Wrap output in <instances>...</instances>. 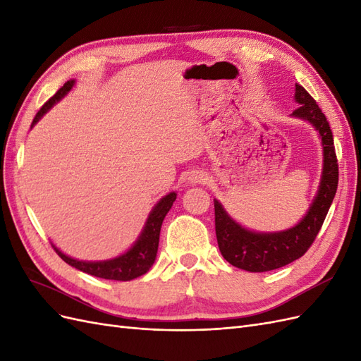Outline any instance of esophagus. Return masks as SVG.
I'll list each match as a JSON object with an SVG mask.
<instances>
[{
    "instance_id": "esophagus-1",
    "label": "esophagus",
    "mask_w": 361,
    "mask_h": 361,
    "mask_svg": "<svg viewBox=\"0 0 361 361\" xmlns=\"http://www.w3.org/2000/svg\"><path fill=\"white\" fill-rule=\"evenodd\" d=\"M188 183H191V185H197V183H202V182H204V179H206V174H204V171H202V170H191L190 173H188Z\"/></svg>"
}]
</instances>
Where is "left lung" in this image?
I'll list each match as a JSON object with an SVG mask.
<instances>
[{"label": "left lung", "mask_w": 361, "mask_h": 361, "mask_svg": "<svg viewBox=\"0 0 361 361\" xmlns=\"http://www.w3.org/2000/svg\"><path fill=\"white\" fill-rule=\"evenodd\" d=\"M293 99L300 106L290 116L309 122L322 145V174L309 211L286 231L256 232L233 220L224 206L214 199L215 232L221 255L231 265L248 272L277 269L300 259L321 231L336 195L338 169L330 125L318 104L300 84H295Z\"/></svg>", "instance_id": "obj_1"}]
</instances>
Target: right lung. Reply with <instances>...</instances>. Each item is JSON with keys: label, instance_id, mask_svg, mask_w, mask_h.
Segmentation results:
<instances>
[{"label": "right lung", "instance_id": "right-lung-1", "mask_svg": "<svg viewBox=\"0 0 361 361\" xmlns=\"http://www.w3.org/2000/svg\"><path fill=\"white\" fill-rule=\"evenodd\" d=\"M75 85V80L68 81L64 84L61 89L54 94L51 99L43 105L39 113L36 114L35 120L31 123V129L35 126L39 120L45 116L51 108L56 105L59 101H61L64 96H66L72 87ZM176 192L171 191L152 207V211L147 216V220L143 226V231L140 232L137 241L130 245L125 253L118 255L113 259H106V260H80L71 257L68 255H64L60 248L52 244L56 253L69 264L71 267L80 269L82 272H87V274L99 277V279H106V280H118V281H129L134 280L140 276L146 274L149 268L155 264L157 253H158V244H159V233H161V226L164 218H166L167 212L171 209L173 202L176 200Z\"/></svg>", "mask_w": 361, "mask_h": 361}]
</instances>
